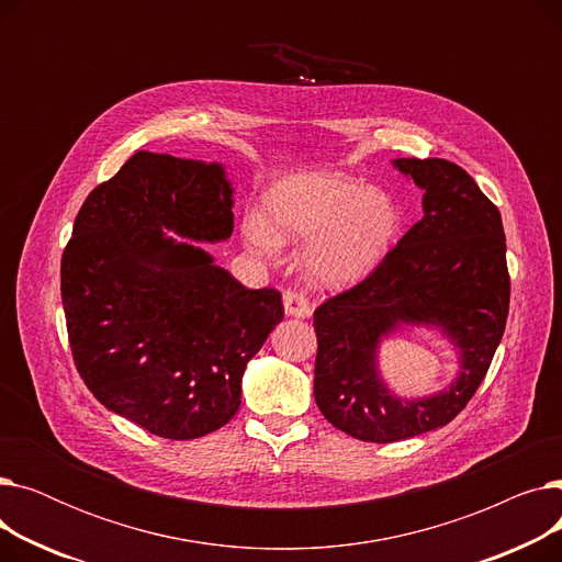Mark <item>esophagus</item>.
I'll return each instance as SVG.
<instances>
[{"instance_id":"1","label":"esophagus","mask_w":562,"mask_h":562,"mask_svg":"<svg viewBox=\"0 0 562 562\" xmlns=\"http://www.w3.org/2000/svg\"><path fill=\"white\" fill-rule=\"evenodd\" d=\"M282 301H284V312L289 316H296V318H307L312 314V307H310V301L303 291L299 289H286L282 293Z\"/></svg>"}]
</instances>
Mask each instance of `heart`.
<instances>
[{"label": "heart", "mask_w": 562, "mask_h": 562, "mask_svg": "<svg viewBox=\"0 0 562 562\" xmlns=\"http://www.w3.org/2000/svg\"><path fill=\"white\" fill-rule=\"evenodd\" d=\"M266 216L269 223L246 218V244L273 257L280 244L314 241L305 269L326 286H348L371 273L401 227V210L390 193L339 172L289 177L266 195Z\"/></svg>", "instance_id": "heart-1"}]
</instances>
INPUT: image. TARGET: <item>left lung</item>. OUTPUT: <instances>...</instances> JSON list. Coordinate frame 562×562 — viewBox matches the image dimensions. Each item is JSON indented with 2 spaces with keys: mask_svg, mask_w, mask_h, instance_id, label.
<instances>
[{
  "mask_svg": "<svg viewBox=\"0 0 562 562\" xmlns=\"http://www.w3.org/2000/svg\"><path fill=\"white\" fill-rule=\"evenodd\" d=\"M424 189V218L356 286L314 312V398L335 428L390 445L453 422L504 337L510 276L496 204L447 159H396ZM403 322L437 325L461 348V375L419 402L392 397L376 375L382 336Z\"/></svg>",
  "mask_w": 562,
  "mask_h": 562,
  "instance_id": "left-lung-1",
  "label": "left lung"
}]
</instances>
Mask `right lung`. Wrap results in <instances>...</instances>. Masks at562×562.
Segmentation results:
<instances>
[{"label": "right lung", "instance_id": "add662e5", "mask_svg": "<svg viewBox=\"0 0 562 562\" xmlns=\"http://www.w3.org/2000/svg\"><path fill=\"white\" fill-rule=\"evenodd\" d=\"M221 164L136 153L88 193L61 257L75 367L115 415L166 439L225 426L246 364L284 316L278 289H246L193 241L232 234Z\"/></svg>", "mask_w": 562, "mask_h": 562}]
</instances>
